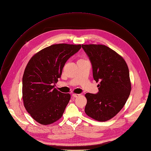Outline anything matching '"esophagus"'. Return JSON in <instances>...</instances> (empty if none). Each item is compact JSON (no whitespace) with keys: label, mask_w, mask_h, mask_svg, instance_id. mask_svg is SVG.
I'll list each match as a JSON object with an SVG mask.
<instances>
[{"label":"esophagus","mask_w":151,"mask_h":151,"mask_svg":"<svg viewBox=\"0 0 151 151\" xmlns=\"http://www.w3.org/2000/svg\"><path fill=\"white\" fill-rule=\"evenodd\" d=\"M80 95V94H77V93H73V94L72 95V96H73V97H74V98H77V97H78Z\"/></svg>","instance_id":"obj_1"}]
</instances>
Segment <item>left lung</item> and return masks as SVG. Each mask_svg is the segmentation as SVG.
<instances>
[{"label": "left lung", "instance_id": "8db88e82", "mask_svg": "<svg viewBox=\"0 0 151 151\" xmlns=\"http://www.w3.org/2000/svg\"><path fill=\"white\" fill-rule=\"evenodd\" d=\"M91 61L93 76L99 81L97 94L87 93L86 114L96 121L106 122L124 107L131 92L128 66L124 58L103 45H82Z\"/></svg>", "mask_w": 151, "mask_h": 151}]
</instances>
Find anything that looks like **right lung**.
I'll list each match as a JSON object with an SVG mask.
<instances>
[{"label": "right lung", "instance_id": "add662e5", "mask_svg": "<svg viewBox=\"0 0 151 151\" xmlns=\"http://www.w3.org/2000/svg\"><path fill=\"white\" fill-rule=\"evenodd\" d=\"M81 45L60 43L45 47L28 61L22 77V100L31 116L42 125L52 124L63 115L71 95L54 88L67 60Z\"/></svg>", "mask_w": 151, "mask_h": 151}]
</instances>
